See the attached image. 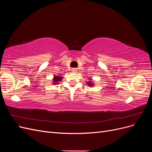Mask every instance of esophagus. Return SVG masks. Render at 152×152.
Wrapping results in <instances>:
<instances>
[{"label": "esophagus", "instance_id": "obj_1", "mask_svg": "<svg viewBox=\"0 0 152 152\" xmlns=\"http://www.w3.org/2000/svg\"><path fill=\"white\" fill-rule=\"evenodd\" d=\"M77 71V68H73L72 69V72H76Z\"/></svg>", "mask_w": 152, "mask_h": 152}]
</instances>
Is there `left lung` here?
I'll return each mask as SVG.
<instances>
[{
    "label": "left lung",
    "instance_id": "obj_1",
    "mask_svg": "<svg viewBox=\"0 0 152 152\" xmlns=\"http://www.w3.org/2000/svg\"><path fill=\"white\" fill-rule=\"evenodd\" d=\"M93 82H91V81H89V82H87V85H89V86H93Z\"/></svg>",
    "mask_w": 152,
    "mask_h": 152
}]
</instances>
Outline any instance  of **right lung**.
<instances>
[{"mask_svg":"<svg viewBox=\"0 0 152 152\" xmlns=\"http://www.w3.org/2000/svg\"><path fill=\"white\" fill-rule=\"evenodd\" d=\"M63 79V77L61 76H54L53 79V84H58V82L61 81Z\"/></svg>","mask_w":152,"mask_h":152,"instance_id":"obj_1","label":"right lung"}]
</instances>
